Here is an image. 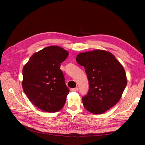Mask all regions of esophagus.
Instances as JSON below:
<instances>
[{"instance_id": "1", "label": "esophagus", "mask_w": 145, "mask_h": 145, "mask_svg": "<svg viewBox=\"0 0 145 145\" xmlns=\"http://www.w3.org/2000/svg\"><path fill=\"white\" fill-rule=\"evenodd\" d=\"M78 90V88L77 87L75 88H72V89H71V91H73V92H77Z\"/></svg>"}]
</instances>
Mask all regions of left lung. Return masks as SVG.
<instances>
[{"mask_svg":"<svg viewBox=\"0 0 145 145\" xmlns=\"http://www.w3.org/2000/svg\"><path fill=\"white\" fill-rule=\"evenodd\" d=\"M77 62L84 67L89 91L82 98L83 106L94 114H101L116 105L127 85L123 67L110 52L95 50L80 52Z\"/></svg>","mask_w":145,"mask_h":145,"instance_id":"obj_1","label":"left lung"}]
</instances>
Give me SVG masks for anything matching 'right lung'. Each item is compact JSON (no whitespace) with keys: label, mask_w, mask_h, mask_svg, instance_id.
<instances>
[{"label":"right lung","mask_w":145,"mask_h":145,"mask_svg":"<svg viewBox=\"0 0 145 145\" xmlns=\"http://www.w3.org/2000/svg\"><path fill=\"white\" fill-rule=\"evenodd\" d=\"M69 52L58 46H50L34 53L23 68V89L34 106L48 112L60 111L69 89L65 83L60 64Z\"/></svg>","instance_id":"1"}]
</instances>
